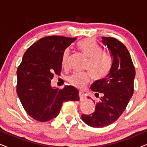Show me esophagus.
Wrapping results in <instances>:
<instances>
[{
  "mask_svg": "<svg viewBox=\"0 0 147 147\" xmlns=\"http://www.w3.org/2000/svg\"><path fill=\"white\" fill-rule=\"evenodd\" d=\"M79 96H80V101H84V100H85L86 98L85 94H84V93H82V92H80Z\"/></svg>",
  "mask_w": 147,
  "mask_h": 147,
  "instance_id": "1",
  "label": "esophagus"
}]
</instances>
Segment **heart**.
Here are the masks:
<instances>
[{
	"instance_id": "obj_1",
	"label": "heart",
	"mask_w": 147,
	"mask_h": 147,
	"mask_svg": "<svg viewBox=\"0 0 147 147\" xmlns=\"http://www.w3.org/2000/svg\"><path fill=\"white\" fill-rule=\"evenodd\" d=\"M80 51L88 59L86 69L89 72H74L67 77V81L74 87L82 89L89 83L91 75L94 80H101L108 75L112 65L111 55L102 51V47L93 39H84L78 43ZM70 55L69 49H66L62 57V65L66 67Z\"/></svg>"
}]
</instances>
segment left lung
Masks as SVG:
<instances>
[{"mask_svg": "<svg viewBox=\"0 0 147 147\" xmlns=\"http://www.w3.org/2000/svg\"><path fill=\"white\" fill-rule=\"evenodd\" d=\"M110 51L112 65L108 75L91 86L96 96H102L90 115L82 114L83 121L92 127L102 128L113 123L123 113L134 93L135 69L126 46L114 37H102Z\"/></svg>", "mask_w": 147, "mask_h": 147, "instance_id": "left-lung-1", "label": "left lung"}]
</instances>
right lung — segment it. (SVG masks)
I'll list each match as a JSON object with an SVG mask.
<instances>
[{
  "label": "right lung",
  "mask_w": 147,
  "mask_h": 147,
  "mask_svg": "<svg viewBox=\"0 0 147 147\" xmlns=\"http://www.w3.org/2000/svg\"><path fill=\"white\" fill-rule=\"evenodd\" d=\"M77 38L47 36L28 48L17 68V93L27 113L37 121L47 122L59 114L64 102L78 101L79 92L73 86L53 88V74L61 71L66 48Z\"/></svg>",
  "instance_id": "obj_1"
}]
</instances>
